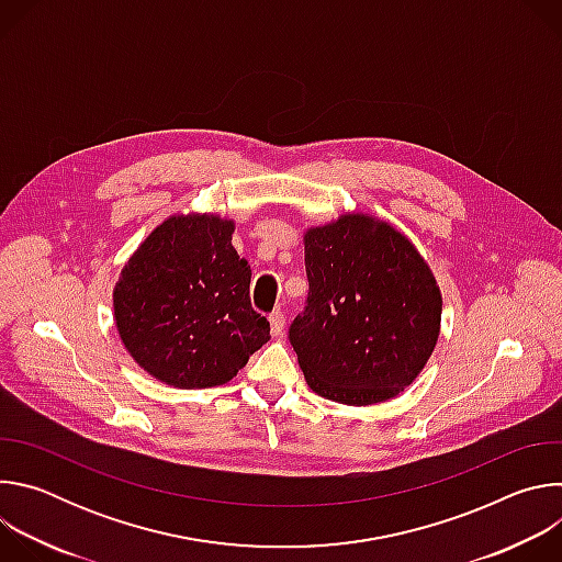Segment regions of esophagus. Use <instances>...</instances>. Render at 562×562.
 Wrapping results in <instances>:
<instances>
[{"instance_id": "1", "label": "esophagus", "mask_w": 562, "mask_h": 562, "mask_svg": "<svg viewBox=\"0 0 562 562\" xmlns=\"http://www.w3.org/2000/svg\"><path fill=\"white\" fill-rule=\"evenodd\" d=\"M269 323H271V334L273 336H282V331H284V313L280 308H276L269 315Z\"/></svg>"}]
</instances>
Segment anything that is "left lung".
I'll return each instance as SVG.
<instances>
[{
	"instance_id": "left-lung-1",
	"label": "left lung",
	"mask_w": 562,
	"mask_h": 562,
	"mask_svg": "<svg viewBox=\"0 0 562 562\" xmlns=\"http://www.w3.org/2000/svg\"><path fill=\"white\" fill-rule=\"evenodd\" d=\"M308 295L289 327L308 386L340 405H375L427 364L442 295L409 239L349 213L304 235Z\"/></svg>"
}]
</instances>
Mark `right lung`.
Returning a JSON list of instances; mask_svg holds the SVG:
<instances>
[{
	"mask_svg": "<svg viewBox=\"0 0 562 562\" xmlns=\"http://www.w3.org/2000/svg\"><path fill=\"white\" fill-rule=\"evenodd\" d=\"M231 235L233 222L217 215L169 217L115 284L124 347L171 386L224 384L271 338L269 319L251 306V267Z\"/></svg>",
	"mask_w": 562,
	"mask_h": 562,
	"instance_id": "right-lung-1",
	"label": "right lung"
}]
</instances>
